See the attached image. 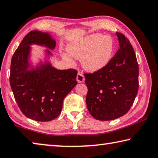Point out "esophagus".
<instances>
[{"label": "esophagus", "instance_id": "obj_1", "mask_svg": "<svg viewBox=\"0 0 158 158\" xmlns=\"http://www.w3.org/2000/svg\"><path fill=\"white\" fill-rule=\"evenodd\" d=\"M76 80L78 82H83L85 81V80L83 74L81 73H77V77H76Z\"/></svg>", "mask_w": 158, "mask_h": 158}]
</instances>
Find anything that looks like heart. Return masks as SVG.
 Returning a JSON list of instances; mask_svg holds the SVG:
<instances>
[{"label": "heart", "mask_w": 158, "mask_h": 158, "mask_svg": "<svg viewBox=\"0 0 158 158\" xmlns=\"http://www.w3.org/2000/svg\"><path fill=\"white\" fill-rule=\"evenodd\" d=\"M113 47L114 44L110 36L95 33L69 45L68 52L71 56L82 60V65L85 70L95 72L103 69L109 62ZM65 59L73 63L69 56H66Z\"/></svg>", "instance_id": "1"}]
</instances>
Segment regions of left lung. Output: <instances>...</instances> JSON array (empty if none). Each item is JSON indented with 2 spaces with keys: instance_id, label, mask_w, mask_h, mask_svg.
Listing matches in <instances>:
<instances>
[{
  "instance_id": "1",
  "label": "left lung",
  "mask_w": 158,
  "mask_h": 158,
  "mask_svg": "<svg viewBox=\"0 0 158 158\" xmlns=\"http://www.w3.org/2000/svg\"><path fill=\"white\" fill-rule=\"evenodd\" d=\"M120 49L103 69L85 73L87 107L98 120H112L130 110L139 89V64L130 40L116 32Z\"/></svg>"
}]
</instances>
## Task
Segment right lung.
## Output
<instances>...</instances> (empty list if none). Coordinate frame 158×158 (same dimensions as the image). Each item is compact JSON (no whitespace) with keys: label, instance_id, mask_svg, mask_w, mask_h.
Here are the masks:
<instances>
[{"label":"right lung","instance_id":"add662e5","mask_svg":"<svg viewBox=\"0 0 158 158\" xmlns=\"http://www.w3.org/2000/svg\"><path fill=\"white\" fill-rule=\"evenodd\" d=\"M32 44L50 50L56 46L55 40L48 33L32 31L27 33L12 57L10 83L23 114L35 121L48 122L60 115L64 98L77 83V71L57 70L48 61L35 69H28ZM46 52L51 55L50 50Z\"/></svg>","mask_w":158,"mask_h":158}]
</instances>
